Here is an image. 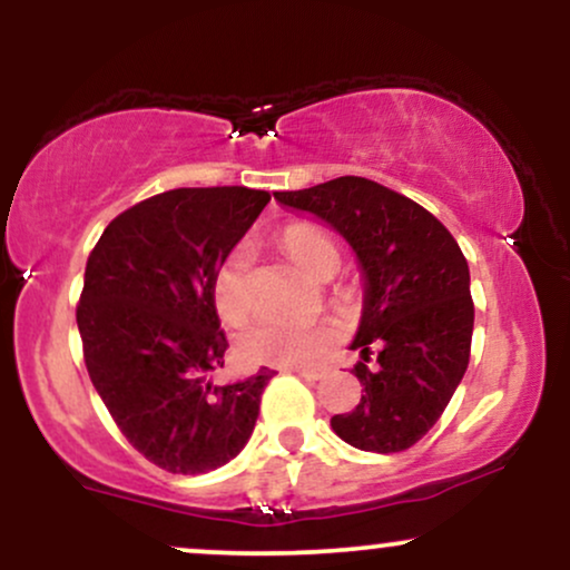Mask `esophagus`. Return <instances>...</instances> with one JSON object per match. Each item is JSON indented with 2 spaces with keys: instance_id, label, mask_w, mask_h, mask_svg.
<instances>
[{
  "instance_id": "34e87169",
  "label": "esophagus",
  "mask_w": 570,
  "mask_h": 570,
  "mask_svg": "<svg viewBox=\"0 0 570 570\" xmlns=\"http://www.w3.org/2000/svg\"><path fill=\"white\" fill-rule=\"evenodd\" d=\"M289 372H297V375L305 377V381H322L326 375V370L322 367H289Z\"/></svg>"
}]
</instances>
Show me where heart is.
Instances as JSON below:
<instances>
[{"label":"heart","instance_id":"obj_1","mask_svg":"<svg viewBox=\"0 0 570 570\" xmlns=\"http://www.w3.org/2000/svg\"><path fill=\"white\" fill-rule=\"evenodd\" d=\"M281 246L289 257L311 273L313 278H332L343 263V252L335 235L311 222H294L278 235ZM252 265V246L246 240L235 244L222 257L212 278L214 307L225 322L238 324L248 316L246 276ZM335 332L326 324H297V322H259L248 326L238 337V353L252 364L267 367H303L322 358L330 348Z\"/></svg>","mask_w":570,"mask_h":570}]
</instances>
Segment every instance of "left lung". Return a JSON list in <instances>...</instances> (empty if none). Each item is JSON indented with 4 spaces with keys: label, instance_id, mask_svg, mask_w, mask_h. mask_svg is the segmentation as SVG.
Instances as JSON below:
<instances>
[{
    "label": "left lung",
    "instance_id": "obj_1",
    "mask_svg": "<svg viewBox=\"0 0 570 570\" xmlns=\"http://www.w3.org/2000/svg\"><path fill=\"white\" fill-rule=\"evenodd\" d=\"M276 200L335 227L364 273L362 324L351 343L364 358L353 367L362 399L332 417V429L367 453H402L440 421L469 367L466 257L434 214L364 176L276 193Z\"/></svg>",
    "mask_w": 570,
    "mask_h": 570
}]
</instances>
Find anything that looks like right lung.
I'll return each instance as SVG.
<instances>
[{"mask_svg": "<svg viewBox=\"0 0 570 570\" xmlns=\"http://www.w3.org/2000/svg\"><path fill=\"white\" fill-rule=\"evenodd\" d=\"M271 195L181 187L136 203L85 265L77 326L90 383L117 429L155 466L203 474L244 450L273 370L214 385L225 364L212 278Z\"/></svg>", "mask_w": 570, "mask_h": 570, "instance_id": "1", "label": "right lung"}]
</instances>
